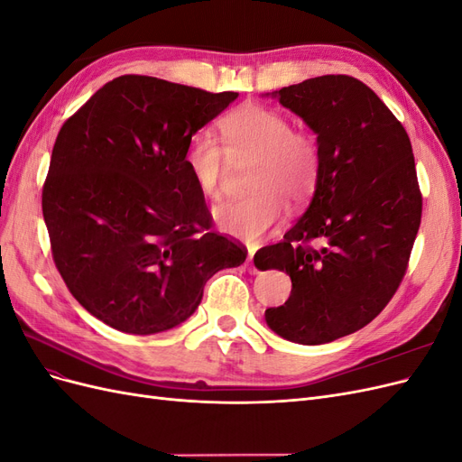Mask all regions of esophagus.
I'll use <instances>...</instances> for the list:
<instances>
[{
  "instance_id": "1",
  "label": "esophagus",
  "mask_w": 462,
  "mask_h": 462,
  "mask_svg": "<svg viewBox=\"0 0 462 462\" xmlns=\"http://www.w3.org/2000/svg\"><path fill=\"white\" fill-rule=\"evenodd\" d=\"M253 260H254V253H248V260H246V262H248V272H250V273H256L258 268L253 263Z\"/></svg>"
}]
</instances>
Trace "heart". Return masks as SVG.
Masks as SVG:
<instances>
[{
    "mask_svg": "<svg viewBox=\"0 0 462 462\" xmlns=\"http://www.w3.org/2000/svg\"><path fill=\"white\" fill-rule=\"evenodd\" d=\"M223 146L206 131L194 133L185 146L183 163L206 199H217L226 160L254 158L245 199L219 204L216 226L235 239L254 245L268 235L292 204L309 200L319 179L318 138L292 129L283 111L260 104H243L219 123Z\"/></svg>",
    "mask_w": 462,
    "mask_h": 462,
    "instance_id": "obj_1",
    "label": "heart"
}]
</instances>
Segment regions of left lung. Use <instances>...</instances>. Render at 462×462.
<instances>
[{"label":"left lung","instance_id":"1","mask_svg":"<svg viewBox=\"0 0 462 462\" xmlns=\"http://www.w3.org/2000/svg\"><path fill=\"white\" fill-rule=\"evenodd\" d=\"M273 96L318 134L321 163L304 216L282 243L256 253L262 270H283L292 283L265 321L287 341L321 345L370 324L395 295L422 192L407 131L365 82L324 75Z\"/></svg>","mask_w":462,"mask_h":462}]
</instances>
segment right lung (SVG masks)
<instances>
[{
	"instance_id": "add662e5",
	"label": "right lung",
	"mask_w": 462,
	"mask_h": 462,
	"mask_svg": "<svg viewBox=\"0 0 462 462\" xmlns=\"http://www.w3.org/2000/svg\"><path fill=\"white\" fill-rule=\"evenodd\" d=\"M236 96L123 75L63 123L42 189L51 256L109 328L152 335L183 324L208 279L246 260L245 246L209 229L183 163L189 138Z\"/></svg>"
}]
</instances>
